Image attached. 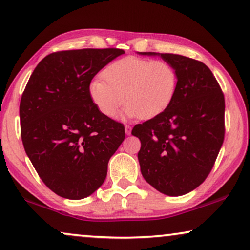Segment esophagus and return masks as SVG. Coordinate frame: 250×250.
<instances>
[{"label":"esophagus","mask_w":250,"mask_h":250,"mask_svg":"<svg viewBox=\"0 0 250 250\" xmlns=\"http://www.w3.org/2000/svg\"><path fill=\"white\" fill-rule=\"evenodd\" d=\"M131 132H132V127L129 125H126L125 126V133L126 135H131Z\"/></svg>","instance_id":"obj_1"}]
</instances>
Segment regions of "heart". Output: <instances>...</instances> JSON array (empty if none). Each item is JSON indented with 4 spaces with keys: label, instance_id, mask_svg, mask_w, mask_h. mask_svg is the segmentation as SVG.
I'll return each mask as SVG.
<instances>
[{
    "label": "heart",
    "instance_id": "b5f03b06",
    "mask_svg": "<svg viewBox=\"0 0 250 250\" xmlns=\"http://www.w3.org/2000/svg\"><path fill=\"white\" fill-rule=\"evenodd\" d=\"M102 76L106 82L95 78L88 92L108 118L115 117L123 101L125 117H156L169 107L177 90L175 68L165 60L125 57L108 64Z\"/></svg>",
    "mask_w": 250,
    "mask_h": 250
}]
</instances>
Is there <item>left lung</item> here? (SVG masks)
I'll list each match as a JSON object with an SVG mask.
<instances>
[{"mask_svg": "<svg viewBox=\"0 0 250 250\" xmlns=\"http://www.w3.org/2000/svg\"><path fill=\"white\" fill-rule=\"evenodd\" d=\"M138 53L158 56L177 73V90L169 107L132 131L141 141L140 168L159 192L182 196L204 182L223 145L224 95L200 61L173 53Z\"/></svg>", "mask_w": 250, "mask_h": 250, "instance_id": "1", "label": "left lung"}]
</instances>
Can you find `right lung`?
Wrapping results in <instances>:
<instances>
[{"label": "right lung", "instance_id": "obj_1", "mask_svg": "<svg viewBox=\"0 0 250 250\" xmlns=\"http://www.w3.org/2000/svg\"><path fill=\"white\" fill-rule=\"evenodd\" d=\"M124 53L60 51L44 58L30 75L19 107L22 145L58 196H91L104 182L109 159L124 141V126L102 115L88 92L92 78Z\"/></svg>", "mask_w": 250, "mask_h": 250}]
</instances>
